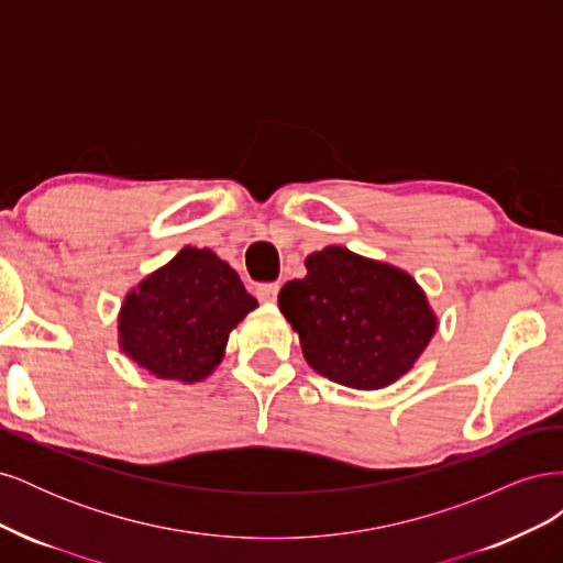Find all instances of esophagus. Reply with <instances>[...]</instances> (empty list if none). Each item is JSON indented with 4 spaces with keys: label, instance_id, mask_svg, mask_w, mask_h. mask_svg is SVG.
Returning <instances> with one entry per match:
<instances>
[{
    "label": "esophagus",
    "instance_id": "1",
    "mask_svg": "<svg viewBox=\"0 0 563 563\" xmlns=\"http://www.w3.org/2000/svg\"><path fill=\"white\" fill-rule=\"evenodd\" d=\"M255 296H258L261 302H275L279 296V284H258Z\"/></svg>",
    "mask_w": 563,
    "mask_h": 563
}]
</instances>
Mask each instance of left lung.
I'll return each instance as SVG.
<instances>
[{"instance_id":"1","label":"left lung","mask_w":563,"mask_h":563,"mask_svg":"<svg viewBox=\"0 0 563 563\" xmlns=\"http://www.w3.org/2000/svg\"><path fill=\"white\" fill-rule=\"evenodd\" d=\"M308 275L284 284L279 310L317 373L380 389L411 371L437 331L428 296L408 272L345 246L308 255Z\"/></svg>"}]
</instances>
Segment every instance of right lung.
Here are the masks:
<instances>
[{"label":"right lung","instance_id":"1","mask_svg":"<svg viewBox=\"0 0 563 563\" xmlns=\"http://www.w3.org/2000/svg\"><path fill=\"white\" fill-rule=\"evenodd\" d=\"M258 300L209 249L185 246L124 298L119 347L162 380L199 383L225 354L230 331Z\"/></svg>","mask_w":563,"mask_h":563}]
</instances>
